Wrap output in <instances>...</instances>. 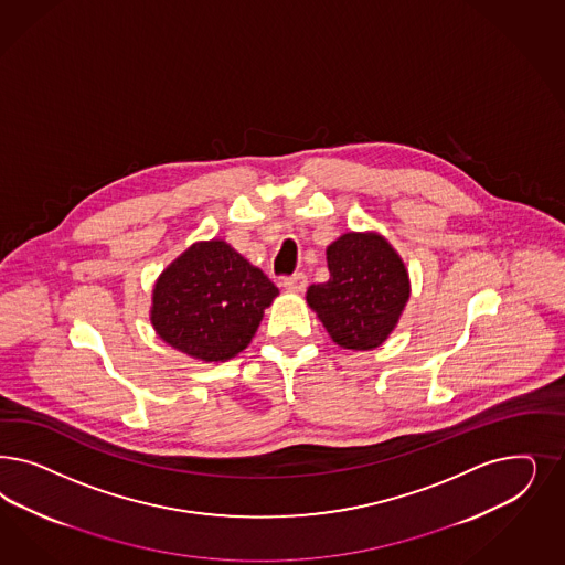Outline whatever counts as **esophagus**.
I'll return each instance as SVG.
<instances>
[{"mask_svg":"<svg viewBox=\"0 0 565 565\" xmlns=\"http://www.w3.org/2000/svg\"><path fill=\"white\" fill-rule=\"evenodd\" d=\"M280 285H282L287 291L301 292L306 291V287H308V278H306V274L303 273H295L291 274V276H285V278L280 280Z\"/></svg>","mask_w":565,"mask_h":565,"instance_id":"esophagus-1","label":"esophagus"}]
</instances>
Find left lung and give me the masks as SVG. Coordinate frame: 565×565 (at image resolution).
<instances>
[{
	"mask_svg": "<svg viewBox=\"0 0 565 565\" xmlns=\"http://www.w3.org/2000/svg\"><path fill=\"white\" fill-rule=\"evenodd\" d=\"M327 282L311 285L308 303L337 345H383L409 299L399 255L376 233H347L327 249Z\"/></svg>",
	"mask_w": 565,
	"mask_h": 565,
	"instance_id": "left-lung-1",
	"label": "left lung"
}]
</instances>
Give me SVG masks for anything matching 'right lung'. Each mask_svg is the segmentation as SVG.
Listing matches in <instances>:
<instances>
[{
  "label": "right lung",
  "mask_w": 565,
  "mask_h": 565,
  "mask_svg": "<svg viewBox=\"0 0 565 565\" xmlns=\"http://www.w3.org/2000/svg\"><path fill=\"white\" fill-rule=\"evenodd\" d=\"M278 289L224 241L195 243L153 289L151 322L166 343L203 362H226L252 343Z\"/></svg>",
  "instance_id": "right-lung-1"
}]
</instances>
